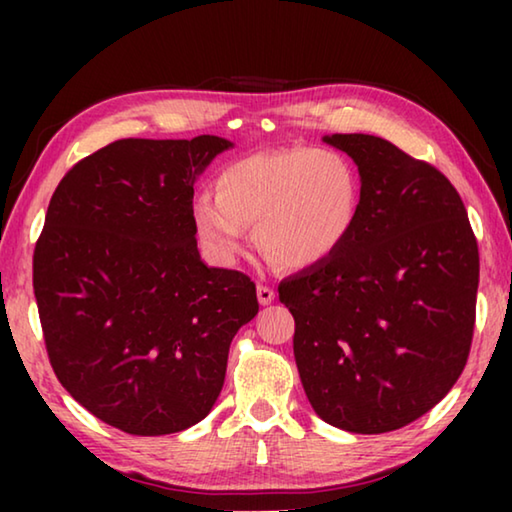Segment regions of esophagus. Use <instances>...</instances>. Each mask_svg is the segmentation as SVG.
Listing matches in <instances>:
<instances>
[{
  "label": "esophagus",
  "mask_w": 512,
  "mask_h": 512,
  "mask_svg": "<svg viewBox=\"0 0 512 512\" xmlns=\"http://www.w3.org/2000/svg\"><path fill=\"white\" fill-rule=\"evenodd\" d=\"M257 300L259 305H271L275 300V291L268 284H257Z\"/></svg>",
  "instance_id": "obj_1"
}]
</instances>
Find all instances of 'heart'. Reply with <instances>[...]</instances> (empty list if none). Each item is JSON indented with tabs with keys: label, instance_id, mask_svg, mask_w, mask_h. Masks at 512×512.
<instances>
[{
	"label": "heart",
	"instance_id": "b5f03b06",
	"mask_svg": "<svg viewBox=\"0 0 512 512\" xmlns=\"http://www.w3.org/2000/svg\"><path fill=\"white\" fill-rule=\"evenodd\" d=\"M359 210L361 180L343 153L289 146L225 164L216 196L205 192L194 201V223L223 262L241 253L246 225L257 223V246L268 259L309 268L345 244Z\"/></svg>",
	"mask_w": 512,
	"mask_h": 512
}]
</instances>
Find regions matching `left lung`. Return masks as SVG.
Here are the masks:
<instances>
[{
    "label": "left lung",
    "instance_id": "1",
    "mask_svg": "<svg viewBox=\"0 0 512 512\" xmlns=\"http://www.w3.org/2000/svg\"><path fill=\"white\" fill-rule=\"evenodd\" d=\"M357 162L361 210L325 262L280 282L314 411L352 433L402 429L452 391L470 357L479 246L433 164L363 133L325 137Z\"/></svg>",
    "mask_w": 512,
    "mask_h": 512
}]
</instances>
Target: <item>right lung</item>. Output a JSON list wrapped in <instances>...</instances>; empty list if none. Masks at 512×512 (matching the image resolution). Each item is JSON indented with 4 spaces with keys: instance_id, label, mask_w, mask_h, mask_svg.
Here are the masks:
<instances>
[{
    "instance_id": "add662e5",
    "label": "right lung",
    "mask_w": 512,
    "mask_h": 512,
    "mask_svg": "<svg viewBox=\"0 0 512 512\" xmlns=\"http://www.w3.org/2000/svg\"><path fill=\"white\" fill-rule=\"evenodd\" d=\"M232 146L117 140L69 169L33 250V291L60 384L110 427L164 436L201 422L228 350L259 311L246 273L207 268L194 180Z\"/></svg>"
}]
</instances>
